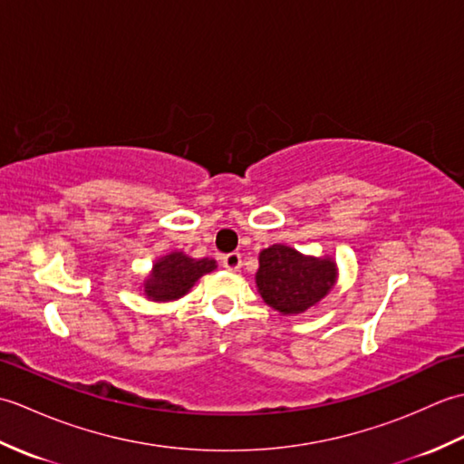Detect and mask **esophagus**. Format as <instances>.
<instances>
[{
	"label": "esophagus",
	"instance_id": "obj_1",
	"mask_svg": "<svg viewBox=\"0 0 464 464\" xmlns=\"http://www.w3.org/2000/svg\"><path fill=\"white\" fill-rule=\"evenodd\" d=\"M221 263H223L225 269L239 271L241 269V255L239 253H227L221 257Z\"/></svg>",
	"mask_w": 464,
	"mask_h": 464
}]
</instances>
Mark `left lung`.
Returning a JSON list of instances; mask_svg holds the SVG:
<instances>
[{"mask_svg":"<svg viewBox=\"0 0 464 464\" xmlns=\"http://www.w3.org/2000/svg\"><path fill=\"white\" fill-rule=\"evenodd\" d=\"M337 269L331 259L301 255L287 245H273L261 251L257 287L263 301L279 313H303L327 295Z\"/></svg>","mask_w":464,"mask_h":464,"instance_id":"8db88e82","label":"left lung"}]
</instances>
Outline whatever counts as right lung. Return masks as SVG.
<instances>
[{"label": "right lung", "mask_w": 464, "mask_h": 464, "mask_svg": "<svg viewBox=\"0 0 464 464\" xmlns=\"http://www.w3.org/2000/svg\"><path fill=\"white\" fill-rule=\"evenodd\" d=\"M217 267L213 259H191L175 251L153 265L151 277L145 281L147 297L153 301L179 299L193 287V283Z\"/></svg>", "instance_id": "obj_1"}]
</instances>
